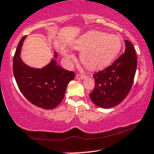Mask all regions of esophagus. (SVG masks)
Returning a JSON list of instances; mask_svg holds the SVG:
<instances>
[{"label": "esophagus", "mask_w": 154, "mask_h": 154, "mask_svg": "<svg viewBox=\"0 0 154 154\" xmlns=\"http://www.w3.org/2000/svg\"><path fill=\"white\" fill-rule=\"evenodd\" d=\"M76 78H77V79H83L86 78V76L83 75H80V74H77V75H76Z\"/></svg>", "instance_id": "esophagus-1"}]
</instances>
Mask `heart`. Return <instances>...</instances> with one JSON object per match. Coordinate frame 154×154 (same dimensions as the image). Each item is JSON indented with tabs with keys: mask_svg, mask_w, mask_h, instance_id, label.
Masks as SVG:
<instances>
[{
	"mask_svg": "<svg viewBox=\"0 0 154 154\" xmlns=\"http://www.w3.org/2000/svg\"><path fill=\"white\" fill-rule=\"evenodd\" d=\"M72 47L81 51L79 59L85 66L98 69L113 62L121 50L122 40L117 35L92 31L79 36L72 44ZM64 56L67 61L74 58L69 51H65Z\"/></svg>",
	"mask_w": 154,
	"mask_h": 154,
	"instance_id": "obj_1",
	"label": "heart"
}]
</instances>
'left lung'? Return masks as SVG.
Masks as SVG:
<instances>
[{"label": "left lung", "instance_id": "left-lung-1", "mask_svg": "<svg viewBox=\"0 0 154 154\" xmlns=\"http://www.w3.org/2000/svg\"><path fill=\"white\" fill-rule=\"evenodd\" d=\"M125 53L103 71L94 74L95 88L90 97L97 106L110 108L120 104L130 92L137 67L136 50L125 40Z\"/></svg>", "mask_w": 154, "mask_h": 154}]
</instances>
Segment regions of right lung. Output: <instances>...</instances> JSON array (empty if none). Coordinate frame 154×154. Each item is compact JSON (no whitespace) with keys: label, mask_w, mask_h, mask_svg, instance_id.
<instances>
[{"label":"right lung","mask_w":154,"mask_h":154,"mask_svg":"<svg viewBox=\"0 0 154 154\" xmlns=\"http://www.w3.org/2000/svg\"><path fill=\"white\" fill-rule=\"evenodd\" d=\"M26 37L20 40L13 59L16 83L24 97L33 105L46 110L53 109L62 101L68 84L75 78V72L63 69L54 59L42 68L26 64L20 57ZM57 57L55 51L54 57Z\"/></svg>","instance_id":"obj_1"}]
</instances>
